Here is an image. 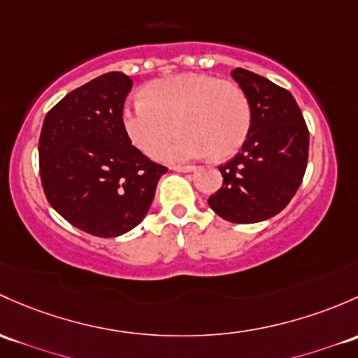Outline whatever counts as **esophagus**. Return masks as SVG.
Masks as SVG:
<instances>
[{"instance_id":"1","label":"esophagus","mask_w":358,"mask_h":358,"mask_svg":"<svg viewBox=\"0 0 358 358\" xmlns=\"http://www.w3.org/2000/svg\"><path fill=\"white\" fill-rule=\"evenodd\" d=\"M173 169L178 173H190V171H195V166H192V164H187V166H173Z\"/></svg>"}]
</instances>
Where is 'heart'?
I'll return each mask as SVG.
<instances>
[{
  "label": "heart",
  "mask_w": 358,
  "mask_h": 358,
  "mask_svg": "<svg viewBox=\"0 0 358 358\" xmlns=\"http://www.w3.org/2000/svg\"><path fill=\"white\" fill-rule=\"evenodd\" d=\"M127 137L141 152L187 161L208 152L216 161L235 156L245 144L252 125L250 101L238 84L204 73L157 78L142 89V99L122 113Z\"/></svg>",
  "instance_id": "b5f03b06"
}]
</instances>
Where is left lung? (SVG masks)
<instances>
[{"label": "left lung", "mask_w": 358, "mask_h": 358, "mask_svg": "<svg viewBox=\"0 0 358 358\" xmlns=\"http://www.w3.org/2000/svg\"><path fill=\"white\" fill-rule=\"evenodd\" d=\"M231 77L250 101L252 125L242 150L220 166L223 187L208 202L223 220L250 224L276 216L296 194L307 168L308 130L287 89L243 69Z\"/></svg>", "instance_id": "obj_1"}]
</instances>
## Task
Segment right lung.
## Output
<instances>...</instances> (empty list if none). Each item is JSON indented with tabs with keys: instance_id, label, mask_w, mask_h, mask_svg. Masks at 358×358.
<instances>
[{
	"instance_id": "right-lung-1",
	"label": "right lung",
	"mask_w": 358,
	"mask_h": 358,
	"mask_svg": "<svg viewBox=\"0 0 358 358\" xmlns=\"http://www.w3.org/2000/svg\"><path fill=\"white\" fill-rule=\"evenodd\" d=\"M131 78L110 71L66 94L44 118L39 169L51 208L82 231L113 238L145 217L168 168L131 145L122 125Z\"/></svg>"
}]
</instances>
